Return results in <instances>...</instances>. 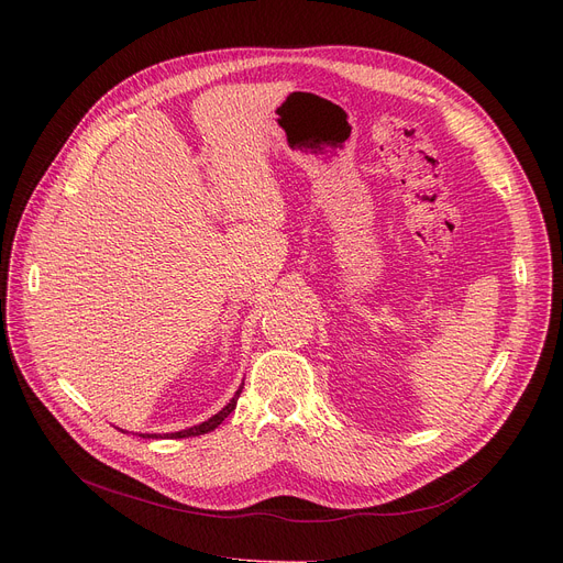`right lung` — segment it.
Instances as JSON below:
<instances>
[{"instance_id":"right-lung-1","label":"right lung","mask_w":563,"mask_h":563,"mask_svg":"<svg viewBox=\"0 0 563 563\" xmlns=\"http://www.w3.org/2000/svg\"><path fill=\"white\" fill-rule=\"evenodd\" d=\"M242 388H244V383L240 388H236V393H234V397L217 412V416H212L210 420H205V422H200V424H196V427H189V429H183V431H175V433H139L141 438H189V435H200V433H207V431H214L228 416L230 412L234 410V406H236V399H240V395H242ZM123 431V429H121Z\"/></svg>"}]
</instances>
